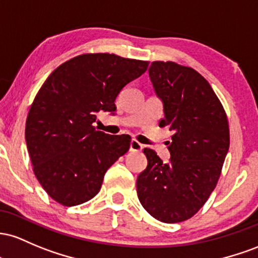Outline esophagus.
I'll use <instances>...</instances> for the list:
<instances>
[{"instance_id":"34e87169","label":"esophagus","mask_w":258,"mask_h":258,"mask_svg":"<svg viewBox=\"0 0 258 258\" xmlns=\"http://www.w3.org/2000/svg\"><path fill=\"white\" fill-rule=\"evenodd\" d=\"M143 150V145L139 143L138 140H134L133 139L132 141H130V151H134V152H139Z\"/></svg>"}]
</instances>
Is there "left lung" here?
<instances>
[{"instance_id":"obj_1","label":"left lung","mask_w":258,"mask_h":258,"mask_svg":"<svg viewBox=\"0 0 258 258\" xmlns=\"http://www.w3.org/2000/svg\"><path fill=\"white\" fill-rule=\"evenodd\" d=\"M149 75L163 103L160 126L174 134L168 163L144 149L147 167L138 176V198L157 221L179 223L198 213L215 190L229 150V124L219 98L195 69L156 60Z\"/></svg>"}]
</instances>
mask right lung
I'll use <instances>...</instances> for the list:
<instances>
[{"mask_svg":"<svg viewBox=\"0 0 258 258\" xmlns=\"http://www.w3.org/2000/svg\"><path fill=\"white\" fill-rule=\"evenodd\" d=\"M147 60L84 53L54 69L29 109L25 140L34 174L56 202L71 207L91 200L103 176L128 152L129 135L92 125L100 111H115V97L146 72Z\"/></svg>","mask_w":258,"mask_h":258,"instance_id":"1","label":"right lung"}]
</instances>
